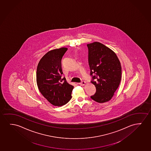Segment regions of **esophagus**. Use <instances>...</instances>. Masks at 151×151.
<instances>
[{
	"mask_svg": "<svg viewBox=\"0 0 151 151\" xmlns=\"http://www.w3.org/2000/svg\"><path fill=\"white\" fill-rule=\"evenodd\" d=\"M85 84H86V82H85V81H82L81 83H80V85L84 86V85H85Z\"/></svg>",
	"mask_w": 151,
	"mask_h": 151,
	"instance_id": "esophagus-1",
	"label": "esophagus"
}]
</instances>
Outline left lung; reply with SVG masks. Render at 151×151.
<instances>
[{"label": "left lung", "mask_w": 151, "mask_h": 151, "mask_svg": "<svg viewBox=\"0 0 151 151\" xmlns=\"http://www.w3.org/2000/svg\"><path fill=\"white\" fill-rule=\"evenodd\" d=\"M87 46L90 74H95L91 82L96 88L91 98L99 103L107 102L112 98L121 82V63L116 54L101 43L94 42Z\"/></svg>", "instance_id": "1"}]
</instances>
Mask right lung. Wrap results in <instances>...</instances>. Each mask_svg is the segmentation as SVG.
Listing matches in <instances>:
<instances>
[{"mask_svg":"<svg viewBox=\"0 0 151 151\" xmlns=\"http://www.w3.org/2000/svg\"><path fill=\"white\" fill-rule=\"evenodd\" d=\"M68 49L61 47L49 51L37 66L36 80L39 91L50 103L62 106L71 99L73 86L62 78L61 60Z\"/></svg>","mask_w":151,"mask_h":151,"instance_id":"obj_1","label":"right lung"}]
</instances>
